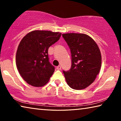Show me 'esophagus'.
<instances>
[{
  "mask_svg": "<svg viewBox=\"0 0 121 121\" xmlns=\"http://www.w3.org/2000/svg\"><path fill=\"white\" fill-rule=\"evenodd\" d=\"M61 68V65H60L56 67V69H58V70H60Z\"/></svg>",
  "mask_w": 121,
  "mask_h": 121,
  "instance_id": "1",
  "label": "esophagus"
}]
</instances>
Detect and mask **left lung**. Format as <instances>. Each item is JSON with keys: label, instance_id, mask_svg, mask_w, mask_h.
<instances>
[{"label": "left lung", "instance_id": "left-lung-1", "mask_svg": "<svg viewBox=\"0 0 121 121\" xmlns=\"http://www.w3.org/2000/svg\"><path fill=\"white\" fill-rule=\"evenodd\" d=\"M62 35L71 54V68L63 71L65 80L71 89H85L95 81L101 68V55L99 47L86 34L68 33Z\"/></svg>", "mask_w": 121, "mask_h": 121}]
</instances>
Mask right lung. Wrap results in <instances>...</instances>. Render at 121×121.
Wrapping results in <instances>:
<instances>
[{
    "instance_id": "right-lung-1",
    "label": "right lung",
    "mask_w": 121,
    "mask_h": 121,
    "mask_svg": "<svg viewBox=\"0 0 121 121\" xmlns=\"http://www.w3.org/2000/svg\"><path fill=\"white\" fill-rule=\"evenodd\" d=\"M61 35L59 32L34 30L22 39L16 52V64L29 84L42 87L49 81L55 69L49 62L48 50Z\"/></svg>"
}]
</instances>
